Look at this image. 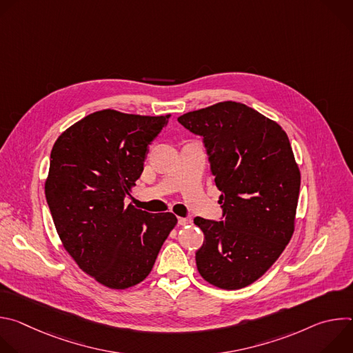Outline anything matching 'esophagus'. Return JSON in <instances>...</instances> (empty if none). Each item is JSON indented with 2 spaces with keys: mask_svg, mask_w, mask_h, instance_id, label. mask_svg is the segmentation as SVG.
<instances>
[{
  "mask_svg": "<svg viewBox=\"0 0 353 353\" xmlns=\"http://www.w3.org/2000/svg\"><path fill=\"white\" fill-rule=\"evenodd\" d=\"M191 223H192L191 218H179V225H181V226H188Z\"/></svg>",
  "mask_w": 353,
  "mask_h": 353,
  "instance_id": "obj_1",
  "label": "esophagus"
}]
</instances>
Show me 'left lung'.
I'll use <instances>...</instances> for the list:
<instances>
[{
	"instance_id": "8db88e82",
	"label": "left lung",
	"mask_w": 353,
	"mask_h": 353,
	"mask_svg": "<svg viewBox=\"0 0 353 353\" xmlns=\"http://www.w3.org/2000/svg\"><path fill=\"white\" fill-rule=\"evenodd\" d=\"M204 138L223 221L196 216L204 244L195 253L199 275L234 290L261 278L294 232L300 170L282 127L239 102H221L180 116Z\"/></svg>"
}]
</instances>
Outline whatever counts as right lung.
Returning a JSON list of instances; mask_svg holds the SVG:
<instances>
[{
  "mask_svg": "<svg viewBox=\"0 0 353 353\" xmlns=\"http://www.w3.org/2000/svg\"><path fill=\"white\" fill-rule=\"evenodd\" d=\"M169 119L94 112L67 128L52 149L44 192L56 230L78 267L106 288L142 282L177 225L172 212L124 204L148 145Z\"/></svg>",
  "mask_w": 353,
  "mask_h": 353,
  "instance_id": "obj_1",
  "label": "right lung"
}]
</instances>
